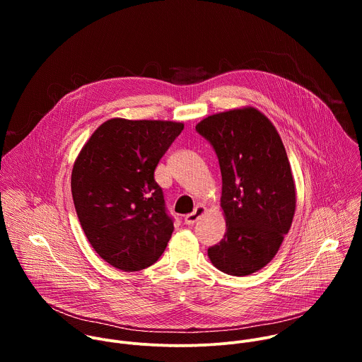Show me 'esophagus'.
Returning a JSON list of instances; mask_svg holds the SVG:
<instances>
[{
    "mask_svg": "<svg viewBox=\"0 0 362 362\" xmlns=\"http://www.w3.org/2000/svg\"><path fill=\"white\" fill-rule=\"evenodd\" d=\"M204 211H206L204 206H202V204L196 206L194 211H193L192 214H189V215L185 216V223H186V225H194V223L197 222V219L204 214Z\"/></svg>",
    "mask_w": 362,
    "mask_h": 362,
    "instance_id": "obj_1",
    "label": "esophagus"
}]
</instances>
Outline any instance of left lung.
Here are the masks:
<instances>
[{
  "label": "left lung",
  "instance_id": "obj_1",
  "mask_svg": "<svg viewBox=\"0 0 362 362\" xmlns=\"http://www.w3.org/2000/svg\"><path fill=\"white\" fill-rule=\"evenodd\" d=\"M196 132L214 147L222 173L223 239L208 249L222 272L250 275L268 265L295 214V185L274 124L253 107L203 119Z\"/></svg>",
  "mask_w": 362,
  "mask_h": 362
}]
</instances>
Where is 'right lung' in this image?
<instances>
[{"label": "right lung", "instance_id": "right-lung-1", "mask_svg": "<svg viewBox=\"0 0 362 362\" xmlns=\"http://www.w3.org/2000/svg\"><path fill=\"white\" fill-rule=\"evenodd\" d=\"M183 124L112 119L81 148L71 193L93 249L112 267L133 272L156 262L173 232L154 169Z\"/></svg>", "mask_w": 362, "mask_h": 362}]
</instances>
